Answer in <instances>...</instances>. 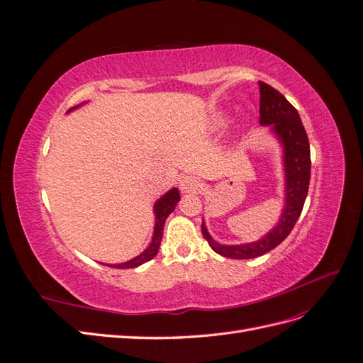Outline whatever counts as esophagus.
<instances>
[{
	"label": "esophagus",
	"instance_id": "1",
	"mask_svg": "<svg viewBox=\"0 0 363 363\" xmlns=\"http://www.w3.org/2000/svg\"><path fill=\"white\" fill-rule=\"evenodd\" d=\"M201 189H203L201 180L192 177V175H188V177H183L180 180V191L183 194H195V192H200Z\"/></svg>",
	"mask_w": 363,
	"mask_h": 363
}]
</instances>
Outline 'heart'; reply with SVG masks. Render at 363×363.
<instances>
[{
  "label": "heart",
  "mask_w": 363,
  "mask_h": 363,
  "mask_svg": "<svg viewBox=\"0 0 363 363\" xmlns=\"http://www.w3.org/2000/svg\"><path fill=\"white\" fill-rule=\"evenodd\" d=\"M225 124H227V116H225L224 113H219V115L215 118V121H213V125H212V128H213V130L223 128Z\"/></svg>",
  "instance_id": "1"
}]
</instances>
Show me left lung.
<instances>
[{
	"instance_id": "left-lung-1",
	"label": "left lung",
	"mask_w": 363,
	"mask_h": 363,
	"mask_svg": "<svg viewBox=\"0 0 363 363\" xmlns=\"http://www.w3.org/2000/svg\"><path fill=\"white\" fill-rule=\"evenodd\" d=\"M260 125L269 127L281 152L283 208L279 223L255 242L225 245L215 240L203 219L204 239L218 255L230 259H255L280 245L300 218L311 182V147L296 108L279 91L259 82Z\"/></svg>"
}]
</instances>
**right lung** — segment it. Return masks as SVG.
<instances>
[{"instance_id": "add662e5", "label": "right lung", "mask_w": 363, "mask_h": 363, "mask_svg": "<svg viewBox=\"0 0 363 363\" xmlns=\"http://www.w3.org/2000/svg\"><path fill=\"white\" fill-rule=\"evenodd\" d=\"M87 101H83L80 104H77L75 107L69 108L68 113L75 111V108L82 107L83 104H86ZM180 201V192L177 188H171L169 191L164 192L163 195H160V199L156 200L155 206H152V213H155V232H152V238H151V242L150 245L140 252L139 256L130 259L127 262L123 263H106L107 267L111 268H119V269H127V268H136L142 263H145L148 260H151L157 255L160 242H162V236H163V225L164 221H167V218L169 216V213L174 212L175 206Z\"/></svg>"}]
</instances>
